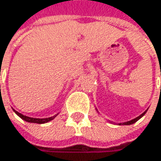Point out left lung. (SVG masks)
<instances>
[{"mask_svg":"<svg viewBox=\"0 0 161 161\" xmlns=\"http://www.w3.org/2000/svg\"><path fill=\"white\" fill-rule=\"evenodd\" d=\"M147 111V110H146ZM146 111H144L142 115H140L139 117H137V118H135V119H133V120H131V121H129V122H126V123H124V124H119V125H132V124H134V123H136L137 121H139L145 113H146Z\"/></svg>","mask_w":161,"mask_h":161,"instance_id":"obj_1","label":"left lung"}]
</instances>
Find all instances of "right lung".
Masks as SVG:
<instances>
[{"label": "right lung", "instance_id": "1", "mask_svg": "<svg viewBox=\"0 0 161 161\" xmlns=\"http://www.w3.org/2000/svg\"><path fill=\"white\" fill-rule=\"evenodd\" d=\"M15 111V113L19 116V117H20L22 120H24V121H26V122H28V123H35V124H45V123H48V122H50V121H52L55 116H53V117H50V118H45V119H36V118H31V117H27V116H24V115H22L21 113H19V112H18V111H16V110H14Z\"/></svg>", "mask_w": 161, "mask_h": 161}]
</instances>
